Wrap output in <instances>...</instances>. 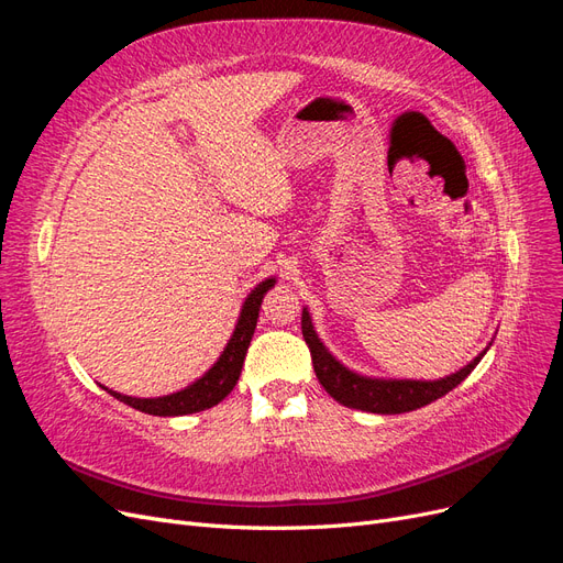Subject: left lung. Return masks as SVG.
Here are the masks:
<instances>
[{
  "mask_svg": "<svg viewBox=\"0 0 563 563\" xmlns=\"http://www.w3.org/2000/svg\"><path fill=\"white\" fill-rule=\"evenodd\" d=\"M302 338L310 347L312 354V366L321 387L329 391V395L347 408H356V411H368V413H383V416H395V413H408L416 411L420 406H428L434 399L449 395L453 387L463 383L474 366L482 362L486 350L474 356V360L460 368L457 373H451L446 378L439 380H395V378H368L360 376V373L350 371L347 366L340 364L335 356L323 347L319 340L308 308H302Z\"/></svg>",
  "mask_w": 563,
  "mask_h": 563,
  "instance_id": "8db88e82",
  "label": "left lung"
}]
</instances>
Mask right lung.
Here are the masks:
<instances>
[{"label": "right lung", "instance_id": "add662e5", "mask_svg": "<svg viewBox=\"0 0 563 563\" xmlns=\"http://www.w3.org/2000/svg\"><path fill=\"white\" fill-rule=\"evenodd\" d=\"M272 286H275V279H265L253 288V291L249 294V298L242 305L240 319H236L234 333L228 340L223 354H220L218 362L192 385H187L180 391H174V395L155 397V399L126 397V395H119V391H114V389H108V387H103V389H108L114 399L124 401L126 406L135 408V411H143V413H150V416H164V418L166 416L199 413V411H207V408L216 406L218 401H223L232 391V387L236 385V380H240V376H242L244 356H246V350L251 345L255 321H258L261 302H263L265 294L269 291Z\"/></svg>", "mask_w": 563, "mask_h": 563}]
</instances>
